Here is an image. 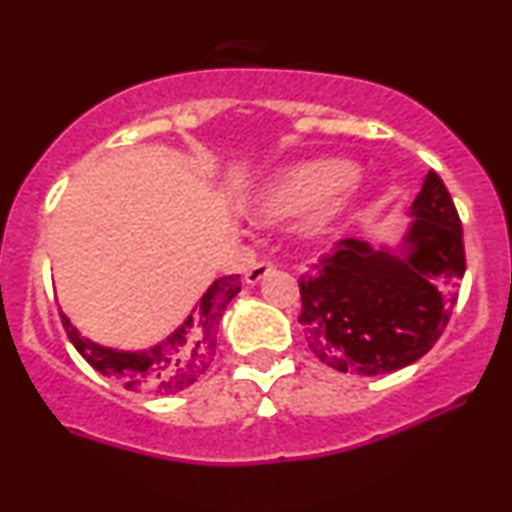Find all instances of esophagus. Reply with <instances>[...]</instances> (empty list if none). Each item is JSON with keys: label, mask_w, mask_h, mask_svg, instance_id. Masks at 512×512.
Returning <instances> with one entry per match:
<instances>
[{"label": "esophagus", "mask_w": 512, "mask_h": 512, "mask_svg": "<svg viewBox=\"0 0 512 512\" xmlns=\"http://www.w3.org/2000/svg\"><path fill=\"white\" fill-rule=\"evenodd\" d=\"M272 272H274V264H272V262H255V264H252V267L248 269V272H245V281L255 286V284H260L264 276L272 274Z\"/></svg>", "instance_id": "34e87169"}]
</instances>
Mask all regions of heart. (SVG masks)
<instances>
[{
  "instance_id": "1",
  "label": "heart",
  "mask_w": 512,
  "mask_h": 512,
  "mask_svg": "<svg viewBox=\"0 0 512 512\" xmlns=\"http://www.w3.org/2000/svg\"><path fill=\"white\" fill-rule=\"evenodd\" d=\"M349 180L351 166L339 158L298 163L267 187L257 214L264 221H279L310 211L305 231L322 238L337 228L349 209Z\"/></svg>"
}]
</instances>
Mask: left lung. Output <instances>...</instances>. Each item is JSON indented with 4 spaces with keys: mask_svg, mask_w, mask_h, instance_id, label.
Returning <instances> with one entry per match:
<instances>
[{
    "mask_svg": "<svg viewBox=\"0 0 512 512\" xmlns=\"http://www.w3.org/2000/svg\"><path fill=\"white\" fill-rule=\"evenodd\" d=\"M404 257L342 238L301 276L305 342L342 373H392L433 349L464 276L462 221L448 187L428 170L416 195Z\"/></svg>",
    "mask_w": 512,
    "mask_h": 512,
    "instance_id": "left-lung-1",
    "label": "left lung"
}]
</instances>
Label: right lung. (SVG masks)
Segmentation results:
<instances>
[{
    "label": "right lung",
    "instance_id": "add662e5",
    "mask_svg": "<svg viewBox=\"0 0 512 512\" xmlns=\"http://www.w3.org/2000/svg\"><path fill=\"white\" fill-rule=\"evenodd\" d=\"M238 291L240 274L216 279L199 301L197 313L187 317L185 325L173 337H168L151 351H139V354L113 351L88 342L76 332V327H72L67 315L60 313V317L69 342L103 378L113 380L129 392L175 395V392L195 385L214 363L223 310L238 296Z\"/></svg>",
    "mask_w": 512,
    "mask_h": 512
}]
</instances>
